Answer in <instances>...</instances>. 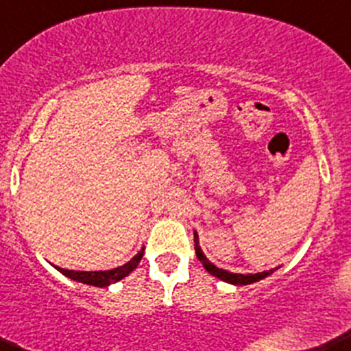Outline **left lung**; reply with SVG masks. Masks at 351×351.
Here are the masks:
<instances>
[{"instance_id": "1", "label": "left lung", "mask_w": 351, "mask_h": 351, "mask_svg": "<svg viewBox=\"0 0 351 351\" xmlns=\"http://www.w3.org/2000/svg\"><path fill=\"white\" fill-rule=\"evenodd\" d=\"M194 248H196V255L197 258H199V262L202 263V267H204L206 270H208L211 276L218 277V279L225 280V282H230V284H234V285H247V284H254V282H258V280L265 279V277H269L270 274L274 272V270L277 269H272V270H265V272H258V274H231L228 270H223V269H218L216 265H213L211 262H209L208 258H206V255L202 254L201 247H199V237H197V233L194 231Z\"/></svg>"}]
</instances>
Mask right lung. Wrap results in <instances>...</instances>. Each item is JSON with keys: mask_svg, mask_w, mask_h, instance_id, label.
Here are the masks:
<instances>
[{"mask_svg": "<svg viewBox=\"0 0 351 351\" xmlns=\"http://www.w3.org/2000/svg\"><path fill=\"white\" fill-rule=\"evenodd\" d=\"M143 256V250H140L138 254L133 256L130 262H126L125 265L117 267V269L111 270H97V272H81V270H67V269H60V267H56L60 274L69 277L72 280H77V282L88 284V285H95V287H108L110 284L118 282L121 280L123 277H126L128 274H132L133 270L136 269V265L140 263Z\"/></svg>", "mask_w": 351, "mask_h": 351, "instance_id": "1", "label": "right lung"}]
</instances>
